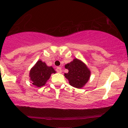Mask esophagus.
Here are the masks:
<instances>
[{"label":"esophagus","mask_w":128,"mask_h":128,"mask_svg":"<svg viewBox=\"0 0 128 128\" xmlns=\"http://www.w3.org/2000/svg\"><path fill=\"white\" fill-rule=\"evenodd\" d=\"M56 72L58 73H61V72H62V69H61V68L60 67H58L56 68Z\"/></svg>","instance_id":"34e87169"}]
</instances>
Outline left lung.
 Here are the masks:
<instances>
[{
  "mask_svg": "<svg viewBox=\"0 0 128 128\" xmlns=\"http://www.w3.org/2000/svg\"><path fill=\"white\" fill-rule=\"evenodd\" d=\"M65 68L68 72L64 76L68 80L71 86L77 88H82L89 80L91 72L81 60L74 58L70 63L66 64Z\"/></svg>",
  "mask_w": 128,
  "mask_h": 128,
  "instance_id": "left-lung-1",
  "label": "left lung"
}]
</instances>
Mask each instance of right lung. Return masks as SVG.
I'll return each mask as SVG.
<instances>
[{"mask_svg": "<svg viewBox=\"0 0 128 128\" xmlns=\"http://www.w3.org/2000/svg\"><path fill=\"white\" fill-rule=\"evenodd\" d=\"M55 73L56 71L52 66L49 67L44 62L39 60L29 72L30 80L34 86L41 87L45 86L51 74Z\"/></svg>", "mask_w": 128, "mask_h": 128, "instance_id": "right-lung-1", "label": "right lung"}]
</instances>
